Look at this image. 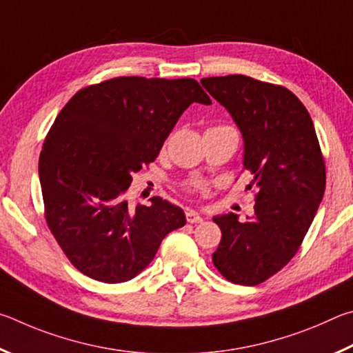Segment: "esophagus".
Returning a JSON list of instances; mask_svg holds the SVG:
<instances>
[{"label": "esophagus", "instance_id": "obj_1", "mask_svg": "<svg viewBox=\"0 0 353 353\" xmlns=\"http://www.w3.org/2000/svg\"><path fill=\"white\" fill-rule=\"evenodd\" d=\"M186 219H188L189 223H201V221L205 220V219H203V215H200L196 211H188Z\"/></svg>", "mask_w": 353, "mask_h": 353}]
</instances>
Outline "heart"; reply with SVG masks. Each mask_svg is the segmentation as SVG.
I'll list each match as a JSON object with an SVG mask.
<instances>
[{
	"label": "heart",
	"instance_id": "b5f03b06",
	"mask_svg": "<svg viewBox=\"0 0 353 353\" xmlns=\"http://www.w3.org/2000/svg\"><path fill=\"white\" fill-rule=\"evenodd\" d=\"M194 188H196V189H203V186L200 183H194Z\"/></svg>",
	"mask_w": 353,
	"mask_h": 353
}]
</instances>
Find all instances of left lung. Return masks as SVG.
Here are the masks:
<instances>
[{
  "label": "left lung",
  "mask_w": 353,
  "mask_h": 353,
  "mask_svg": "<svg viewBox=\"0 0 353 353\" xmlns=\"http://www.w3.org/2000/svg\"><path fill=\"white\" fill-rule=\"evenodd\" d=\"M243 138V170L254 214L215 215L221 242L212 262L228 281L257 285L290 262L316 215L325 167L312 117L292 91L246 76L201 79Z\"/></svg>",
  "instance_id": "obj_1"
}]
</instances>
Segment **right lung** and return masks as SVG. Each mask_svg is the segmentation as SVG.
<instances>
[{"label":"right lung","mask_w":353,"mask_h":353,"mask_svg":"<svg viewBox=\"0 0 353 353\" xmlns=\"http://www.w3.org/2000/svg\"><path fill=\"white\" fill-rule=\"evenodd\" d=\"M211 103L194 79L116 77L71 97L43 142L39 176L46 221L80 273L133 279L163 239L186 225L161 196L133 205V173L154 161L189 105Z\"/></svg>","instance_id":"obj_1"}]
</instances>
